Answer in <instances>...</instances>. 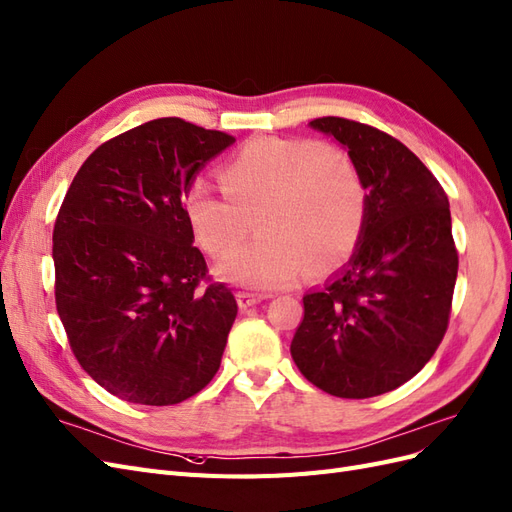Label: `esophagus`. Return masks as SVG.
Wrapping results in <instances>:
<instances>
[{
  "label": "esophagus",
  "mask_w": 512,
  "mask_h": 512,
  "mask_svg": "<svg viewBox=\"0 0 512 512\" xmlns=\"http://www.w3.org/2000/svg\"><path fill=\"white\" fill-rule=\"evenodd\" d=\"M238 306L240 309H251V306L259 304L261 300H266V296H259V294H248V291H238L236 294Z\"/></svg>",
  "instance_id": "34e87169"
}]
</instances>
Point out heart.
I'll list each match as a JSON object with an SVG mask.
<instances>
[{
  "mask_svg": "<svg viewBox=\"0 0 512 512\" xmlns=\"http://www.w3.org/2000/svg\"><path fill=\"white\" fill-rule=\"evenodd\" d=\"M225 193L203 178L188 182L182 212L197 244L221 259L240 244L246 218L259 240L216 266L218 279L272 291L311 268L326 270L354 251L364 227V188L341 150L311 139L257 137L223 171Z\"/></svg>",
  "mask_w": 512,
  "mask_h": 512,
  "instance_id": "obj_1",
  "label": "heart"
}]
</instances>
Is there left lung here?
Returning a JSON list of instances; mask_svg holds the SVG:
<instances>
[{
  "label": "left lung",
  "mask_w": 512,
  "mask_h": 512,
  "mask_svg": "<svg viewBox=\"0 0 512 512\" xmlns=\"http://www.w3.org/2000/svg\"><path fill=\"white\" fill-rule=\"evenodd\" d=\"M309 126L343 145L367 195L349 264L302 298L291 358L324 392L369 399L412 379L446 334L459 268L448 197L382 130L345 118Z\"/></svg>",
  "instance_id": "left-lung-1"
}]
</instances>
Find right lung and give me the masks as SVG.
Masks as SVG:
<instances>
[{"label": "right lung", "instance_id": "right-lung-1", "mask_svg": "<svg viewBox=\"0 0 512 512\" xmlns=\"http://www.w3.org/2000/svg\"><path fill=\"white\" fill-rule=\"evenodd\" d=\"M233 141L152 120L102 143L68 188L53 229L55 304L72 354L113 397L175 405L221 367L238 304L223 283L203 285L182 193Z\"/></svg>", "mask_w": 512, "mask_h": 512}]
</instances>
